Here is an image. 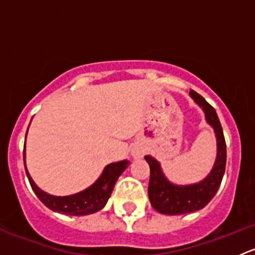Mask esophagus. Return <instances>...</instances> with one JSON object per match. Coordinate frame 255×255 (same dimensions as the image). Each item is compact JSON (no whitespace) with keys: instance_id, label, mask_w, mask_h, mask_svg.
I'll return each mask as SVG.
<instances>
[{"instance_id":"1","label":"esophagus","mask_w":255,"mask_h":255,"mask_svg":"<svg viewBox=\"0 0 255 255\" xmlns=\"http://www.w3.org/2000/svg\"><path fill=\"white\" fill-rule=\"evenodd\" d=\"M143 155H144V151L140 150V149H133V150H132V156L134 159L142 158Z\"/></svg>"}]
</instances>
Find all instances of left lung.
Wrapping results in <instances>:
<instances>
[{
  "mask_svg": "<svg viewBox=\"0 0 255 255\" xmlns=\"http://www.w3.org/2000/svg\"><path fill=\"white\" fill-rule=\"evenodd\" d=\"M190 96L195 104L201 107L206 122L215 130L217 155L210 174L201 181L191 185L173 184L163 173L160 163L156 159L150 155L144 156L150 168V180L148 186L149 200L154 210L163 215H184L204 208L216 195L225 174L227 153H226L222 126L218 120L217 113L206 100L194 90L190 91Z\"/></svg>",
  "mask_w": 255,
  "mask_h": 255,
  "instance_id": "left-lung-1",
  "label": "left lung"
}]
</instances>
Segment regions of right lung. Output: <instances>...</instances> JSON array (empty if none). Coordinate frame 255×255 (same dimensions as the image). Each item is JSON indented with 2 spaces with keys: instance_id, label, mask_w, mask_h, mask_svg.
<instances>
[{
  "instance_id": "add662e5",
  "label": "right lung",
  "mask_w": 255,
  "mask_h": 255,
  "mask_svg": "<svg viewBox=\"0 0 255 255\" xmlns=\"http://www.w3.org/2000/svg\"><path fill=\"white\" fill-rule=\"evenodd\" d=\"M23 159H24L25 174H27L30 186H32L33 191L37 195L38 199L49 210L69 216L91 215V213L102 210L106 206L107 201L111 196L116 181H117L118 177L122 175V173L127 169L128 164H129L128 160H121L109 164V165L105 166L104 171H102L99 179L87 189L82 190L78 194L69 195V196H54V195L48 194V192L43 191L40 187H38L35 182L33 181L32 176L28 173L27 165H25V144Z\"/></svg>"
}]
</instances>
